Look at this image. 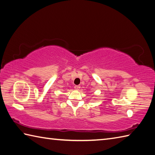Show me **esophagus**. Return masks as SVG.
Here are the masks:
<instances>
[{
  "label": "esophagus",
  "mask_w": 155,
  "mask_h": 155,
  "mask_svg": "<svg viewBox=\"0 0 155 155\" xmlns=\"http://www.w3.org/2000/svg\"><path fill=\"white\" fill-rule=\"evenodd\" d=\"M74 88H75V90L78 91L81 88V87L79 86V85H76V86H74Z\"/></svg>",
  "instance_id": "obj_1"
}]
</instances>
